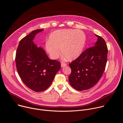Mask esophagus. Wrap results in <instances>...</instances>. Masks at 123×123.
Masks as SVG:
<instances>
[{
  "mask_svg": "<svg viewBox=\"0 0 123 123\" xmlns=\"http://www.w3.org/2000/svg\"><path fill=\"white\" fill-rule=\"evenodd\" d=\"M61 67H65L67 66V64L65 63H62L61 64Z\"/></svg>",
  "mask_w": 123,
  "mask_h": 123,
  "instance_id": "esophagus-1",
  "label": "esophagus"
}]
</instances>
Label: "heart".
Segmentation results:
<instances>
[{
    "label": "heart",
    "instance_id": "b5f03b06",
    "mask_svg": "<svg viewBox=\"0 0 123 123\" xmlns=\"http://www.w3.org/2000/svg\"><path fill=\"white\" fill-rule=\"evenodd\" d=\"M86 41L84 33L74 29L57 30L52 32L45 49L53 59H57L62 54L69 60L76 59L81 54Z\"/></svg>",
    "mask_w": 123,
    "mask_h": 123
}]
</instances>
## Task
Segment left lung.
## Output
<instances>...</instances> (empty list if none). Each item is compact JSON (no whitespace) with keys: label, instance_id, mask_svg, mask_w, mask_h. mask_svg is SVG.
<instances>
[{"label":"left lung","instance_id":"obj_1","mask_svg":"<svg viewBox=\"0 0 123 123\" xmlns=\"http://www.w3.org/2000/svg\"><path fill=\"white\" fill-rule=\"evenodd\" d=\"M94 47L86 49L69 64L72 70L69 77L71 85L75 90L83 91L93 87L100 80L105 68L108 49L104 39L96 34Z\"/></svg>","mask_w":123,"mask_h":123}]
</instances>
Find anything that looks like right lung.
I'll list each match as a JSON object with an SVG mask.
<instances>
[{
    "label": "right lung",
    "instance_id": "obj_1",
    "mask_svg": "<svg viewBox=\"0 0 123 123\" xmlns=\"http://www.w3.org/2000/svg\"><path fill=\"white\" fill-rule=\"evenodd\" d=\"M43 30L32 31L22 39L16 56V67L21 80L35 92L46 90L61 68L60 62L50 59L44 49L33 42L35 35Z\"/></svg>",
    "mask_w": 123,
    "mask_h": 123
}]
</instances>
